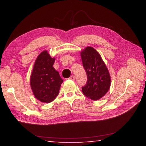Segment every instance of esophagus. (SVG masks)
<instances>
[{"label":"esophagus","instance_id":"1","mask_svg":"<svg viewBox=\"0 0 146 146\" xmlns=\"http://www.w3.org/2000/svg\"><path fill=\"white\" fill-rule=\"evenodd\" d=\"M69 78H70V80H75V76L72 75V76H71Z\"/></svg>","mask_w":146,"mask_h":146}]
</instances>
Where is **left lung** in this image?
Segmentation results:
<instances>
[{
	"label": "left lung",
	"mask_w": 146,
	"mask_h": 146,
	"mask_svg": "<svg viewBox=\"0 0 146 146\" xmlns=\"http://www.w3.org/2000/svg\"><path fill=\"white\" fill-rule=\"evenodd\" d=\"M87 82L82 92L86 97L97 100L107 94L110 87V76L100 54L88 46L80 52Z\"/></svg>",
	"instance_id": "left-lung-1"
}]
</instances>
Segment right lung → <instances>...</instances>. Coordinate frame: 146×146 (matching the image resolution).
Here are the masks:
<instances>
[{"label":"right lung","mask_w":146,"mask_h":146,"mask_svg":"<svg viewBox=\"0 0 146 146\" xmlns=\"http://www.w3.org/2000/svg\"><path fill=\"white\" fill-rule=\"evenodd\" d=\"M55 58L48 52H41L36 60L30 78V84L36 98L49 103L57 97L63 80L53 66Z\"/></svg>","instance_id":"add662e5"}]
</instances>
